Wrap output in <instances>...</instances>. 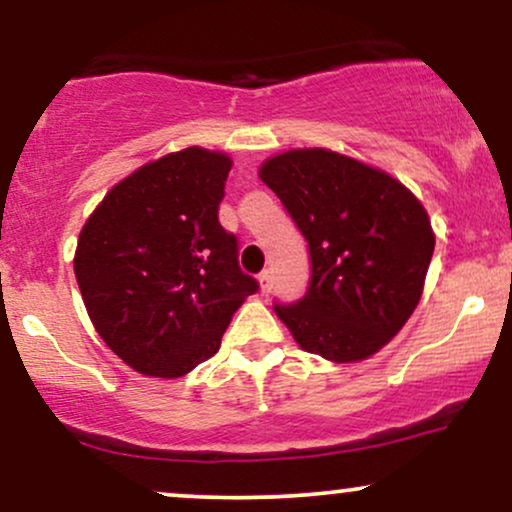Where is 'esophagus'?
Returning a JSON list of instances; mask_svg holds the SVG:
<instances>
[{"mask_svg": "<svg viewBox=\"0 0 512 512\" xmlns=\"http://www.w3.org/2000/svg\"><path fill=\"white\" fill-rule=\"evenodd\" d=\"M260 291L267 296L269 291H272V269H264L260 274Z\"/></svg>", "mask_w": 512, "mask_h": 512, "instance_id": "34e87169", "label": "esophagus"}]
</instances>
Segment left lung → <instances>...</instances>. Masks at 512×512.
Returning a JSON list of instances; mask_svg holds the SVG:
<instances>
[{
	"label": "left lung",
	"instance_id": "1",
	"mask_svg": "<svg viewBox=\"0 0 512 512\" xmlns=\"http://www.w3.org/2000/svg\"><path fill=\"white\" fill-rule=\"evenodd\" d=\"M260 178L303 233V298L274 303L301 349L351 363L380 351L414 313L436 238L402 182L327 149L269 158Z\"/></svg>",
	"mask_w": 512,
	"mask_h": 512
}]
</instances>
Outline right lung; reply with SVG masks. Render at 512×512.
I'll return each instance as SVG.
<instances>
[{"label":"right lung","instance_id":"obj_1","mask_svg":"<svg viewBox=\"0 0 512 512\" xmlns=\"http://www.w3.org/2000/svg\"><path fill=\"white\" fill-rule=\"evenodd\" d=\"M231 158L178 151L117 182L79 236L74 274L103 342L127 366L180 378L219 351L260 284L219 221Z\"/></svg>","mask_w":512,"mask_h":512}]
</instances>
